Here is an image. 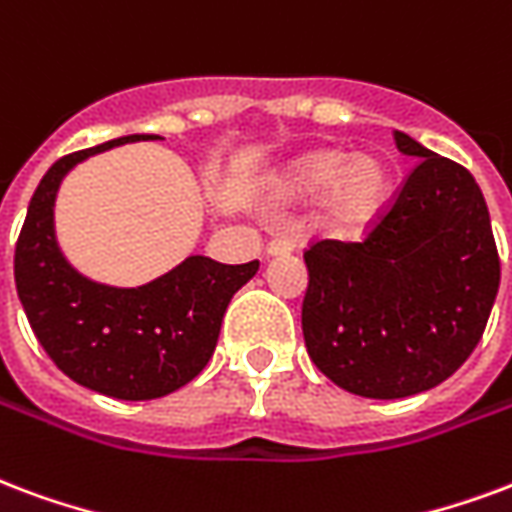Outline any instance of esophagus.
Returning <instances> with one entry per match:
<instances>
[{"mask_svg": "<svg viewBox=\"0 0 512 512\" xmlns=\"http://www.w3.org/2000/svg\"><path fill=\"white\" fill-rule=\"evenodd\" d=\"M298 241L295 238H287V236H279V238H271L266 244V255L268 257H279V255H290L298 249Z\"/></svg>", "mask_w": 512, "mask_h": 512, "instance_id": "34e87169", "label": "esophagus"}]
</instances>
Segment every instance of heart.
<instances>
[{
    "label": "heart",
    "mask_w": 512,
    "mask_h": 512,
    "mask_svg": "<svg viewBox=\"0 0 512 512\" xmlns=\"http://www.w3.org/2000/svg\"><path fill=\"white\" fill-rule=\"evenodd\" d=\"M317 195L325 225L339 233H361L391 203V168L377 157L350 160L344 151L314 149L287 162L271 184L276 203H306Z\"/></svg>",
    "instance_id": "obj_1"
}]
</instances>
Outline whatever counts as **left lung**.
<instances>
[{
    "label": "left lung",
    "mask_w": 512,
    "mask_h": 512,
    "mask_svg": "<svg viewBox=\"0 0 512 512\" xmlns=\"http://www.w3.org/2000/svg\"><path fill=\"white\" fill-rule=\"evenodd\" d=\"M418 165L361 244L317 241L304 255L301 309L314 366L363 399L437 388L478 347L499 290V255L478 181L396 132Z\"/></svg>",
    "instance_id": "1"
}]
</instances>
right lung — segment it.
I'll list each match as a JSON object with an SVG mask.
<instances>
[{"label": "right lung", "instance_id": "add662e5", "mask_svg": "<svg viewBox=\"0 0 512 512\" xmlns=\"http://www.w3.org/2000/svg\"><path fill=\"white\" fill-rule=\"evenodd\" d=\"M160 135H124L56 160L29 200L15 244V290L37 342L89 391L124 401L160 399L206 369L230 298L260 263L225 266L189 255L138 287L83 276L64 257L54 208L64 176L94 154Z\"/></svg>", "mask_w": 512, "mask_h": 512}]
</instances>
